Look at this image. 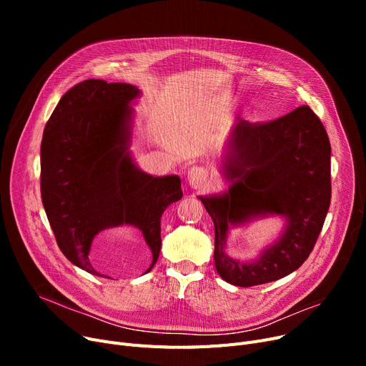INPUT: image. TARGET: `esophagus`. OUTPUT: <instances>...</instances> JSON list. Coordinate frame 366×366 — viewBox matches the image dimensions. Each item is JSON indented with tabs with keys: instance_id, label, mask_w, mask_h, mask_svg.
Segmentation results:
<instances>
[{
	"instance_id": "34e87169",
	"label": "esophagus",
	"mask_w": 366,
	"mask_h": 366,
	"mask_svg": "<svg viewBox=\"0 0 366 366\" xmlns=\"http://www.w3.org/2000/svg\"><path fill=\"white\" fill-rule=\"evenodd\" d=\"M206 177H207V172L203 167H200V166L191 167L188 170V173H187V179H188L189 185L194 187V188L199 187L200 184H203L206 181Z\"/></svg>"
}]
</instances>
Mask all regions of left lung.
<instances>
[{"instance_id":"obj_1","label":"left lung","mask_w":366,"mask_h":366,"mask_svg":"<svg viewBox=\"0 0 366 366\" xmlns=\"http://www.w3.org/2000/svg\"><path fill=\"white\" fill-rule=\"evenodd\" d=\"M224 164L228 191L200 197L215 225L218 274L243 287L291 274L312 254L331 203V144L322 122L307 105L265 123L240 119ZM264 214L285 217L281 239L254 263L229 259V225Z\"/></svg>"}]
</instances>
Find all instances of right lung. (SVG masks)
Wrapping results in <instances>:
<instances>
[{"instance_id":"add662e5","label":"right lung","mask_w":366,"mask_h":366,"mask_svg":"<svg viewBox=\"0 0 366 366\" xmlns=\"http://www.w3.org/2000/svg\"><path fill=\"white\" fill-rule=\"evenodd\" d=\"M139 89L86 80L56 105L41 141V200L62 254L94 276L90 247L102 229L139 228L156 264L160 218L182 197L179 177H151L130 152L132 108ZM145 272V273H147Z\"/></svg>"}]
</instances>
